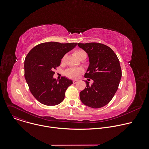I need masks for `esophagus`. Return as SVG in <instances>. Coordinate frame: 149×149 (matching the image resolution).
Here are the masks:
<instances>
[{
	"mask_svg": "<svg viewBox=\"0 0 149 149\" xmlns=\"http://www.w3.org/2000/svg\"><path fill=\"white\" fill-rule=\"evenodd\" d=\"M78 80H74V81H72V82H73L74 84H77V83L78 82Z\"/></svg>",
	"mask_w": 149,
	"mask_h": 149,
	"instance_id": "esophagus-1",
	"label": "esophagus"
}]
</instances>
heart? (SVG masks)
<instances>
[{
  "label": "heart",
  "instance_id": "b5f03b06",
  "mask_svg": "<svg viewBox=\"0 0 149 149\" xmlns=\"http://www.w3.org/2000/svg\"><path fill=\"white\" fill-rule=\"evenodd\" d=\"M74 54H75V56L79 59H82V58H84L85 59L86 56H87V54L86 53V52L84 50H82V49H78V50H76L75 52H74ZM64 59V57H63V60ZM82 71L81 69H79V68H68L67 69L66 71H65V75L70 78H72V79H74V78H77L79 73Z\"/></svg>",
  "mask_w": 149,
  "mask_h": 149
}]
</instances>
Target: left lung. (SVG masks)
<instances>
[{
  "mask_svg": "<svg viewBox=\"0 0 149 149\" xmlns=\"http://www.w3.org/2000/svg\"><path fill=\"white\" fill-rule=\"evenodd\" d=\"M78 45L88 53L89 59L85 77L93 81L91 85L85 81L86 88L80 92V99L91 108L102 107L111 100L118 88L122 76L120 61L114 51L104 44L92 42Z\"/></svg>",
  "mask_w": 149,
  "mask_h": 149,
  "instance_id": "obj_1",
  "label": "left lung"
}]
</instances>
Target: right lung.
<instances>
[{"mask_svg": "<svg viewBox=\"0 0 149 149\" xmlns=\"http://www.w3.org/2000/svg\"><path fill=\"white\" fill-rule=\"evenodd\" d=\"M77 43H61L45 42L32 48L24 61V76L34 97L46 106L61 103L65 92L72 84V80L65 77L58 81L53 78L54 72L64 56L74 49Z\"/></svg>", "mask_w": 149, "mask_h": 149, "instance_id": "1", "label": "right lung"}]
</instances>
